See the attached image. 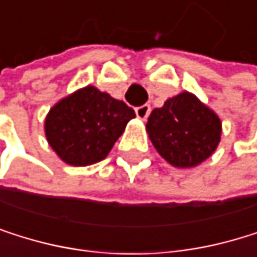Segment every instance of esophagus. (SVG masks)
I'll use <instances>...</instances> for the list:
<instances>
[{
	"label": "esophagus",
	"mask_w": 257,
	"mask_h": 257,
	"mask_svg": "<svg viewBox=\"0 0 257 257\" xmlns=\"http://www.w3.org/2000/svg\"><path fill=\"white\" fill-rule=\"evenodd\" d=\"M136 114L140 120H146L151 114V106L150 104H143V106H139L136 107Z\"/></svg>",
	"instance_id": "esophagus-1"
}]
</instances>
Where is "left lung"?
Returning a JSON list of instances; mask_svg holds the SVG:
<instances>
[{"label":"left lung","instance_id":"obj_1","mask_svg":"<svg viewBox=\"0 0 257 257\" xmlns=\"http://www.w3.org/2000/svg\"><path fill=\"white\" fill-rule=\"evenodd\" d=\"M146 133L157 153L170 165L194 168L216 151L222 121L194 94L183 91L151 112Z\"/></svg>","mask_w":257,"mask_h":257}]
</instances>
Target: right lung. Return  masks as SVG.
<instances>
[{"mask_svg":"<svg viewBox=\"0 0 257 257\" xmlns=\"http://www.w3.org/2000/svg\"><path fill=\"white\" fill-rule=\"evenodd\" d=\"M134 117L133 107L89 84L51 107L44 120V134L64 163L87 166L109 154Z\"/></svg>","mask_w":257,"mask_h":257,"instance_id":"right-lung-1","label":"right lung"}]
</instances>
